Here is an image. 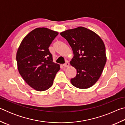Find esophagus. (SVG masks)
Returning <instances> with one entry per match:
<instances>
[{
  "mask_svg": "<svg viewBox=\"0 0 125 125\" xmlns=\"http://www.w3.org/2000/svg\"><path fill=\"white\" fill-rule=\"evenodd\" d=\"M63 65L64 67H69V63L68 62H67L66 63H64V64H63Z\"/></svg>",
  "mask_w": 125,
  "mask_h": 125,
  "instance_id": "34e87169",
  "label": "esophagus"
}]
</instances>
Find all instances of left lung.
Returning <instances> with one entry per match:
<instances>
[{
  "label": "left lung",
  "mask_w": 125,
  "mask_h": 125,
  "mask_svg": "<svg viewBox=\"0 0 125 125\" xmlns=\"http://www.w3.org/2000/svg\"><path fill=\"white\" fill-rule=\"evenodd\" d=\"M61 35L68 42L74 56L70 64L77 70L71 83L79 89H87L98 81L106 62L105 46L93 31L84 27L68 30Z\"/></svg>",
  "instance_id": "obj_1"
}]
</instances>
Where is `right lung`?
I'll return each instance as SVG.
<instances>
[{
    "instance_id": "add662e5",
    "label": "right lung",
    "mask_w": 125,
    "mask_h": 125,
    "mask_svg": "<svg viewBox=\"0 0 125 125\" xmlns=\"http://www.w3.org/2000/svg\"><path fill=\"white\" fill-rule=\"evenodd\" d=\"M58 32L45 27L33 30L25 37L16 53L20 74L27 84L42 92L52 85L60 65L53 62L48 47Z\"/></svg>"
}]
</instances>
